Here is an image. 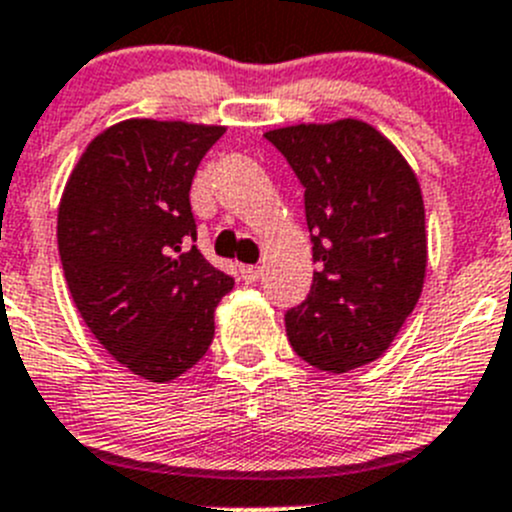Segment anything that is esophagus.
<instances>
[{
  "label": "esophagus",
  "mask_w": 512,
  "mask_h": 512,
  "mask_svg": "<svg viewBox=\"0 0 512 512\" xmlns=\"http://www.w3.org/2000/svg\"><path fill=\"white\" fill-rule=\"evenodd\" d=\"M240 275H242V280H245V283H257V280L262 278V267L242 265L240 267Z\"/></svg>",
  "instance_id": "1"
}]
</instances>
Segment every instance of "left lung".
Returning <instances> with one entry per match:
<instances>
[{"label": "left lung", "mask_w": 512, "mask_h": 512, "mask_svg": "<svg viewBox=\"0 0 512 512\" xmlns=\"http://www.w3.org/2000/svg\"><path fill=\"white\" fill-rule=\"evenodd\" d=\"M303 184L313 285L285 313L290 346L321 371L346 374L391 346L417 305L427 270L419 181L369 123L265 133Z\"/></svg>", "instance_id": "1"}]
</instances>
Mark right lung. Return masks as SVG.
<instances>
[{
    "instance_id": "add662e5",
    "label": "right lung",
    "mask_w": 512,
    "mask_h": 512,
    "mask_svg": "<svg viewBox=\"0 0 512 512\" xmlns=\"http://www.w3.org/2000/svg\"><path fill=\"white\" fill-rule=\"evenodd\" d=\"M222 126L133 118L90 141L62 191L57 247L103 348L148 381L176 379L214 338L234 280L197 250L189 189Z\"/></svg>"
}]
</instances>
